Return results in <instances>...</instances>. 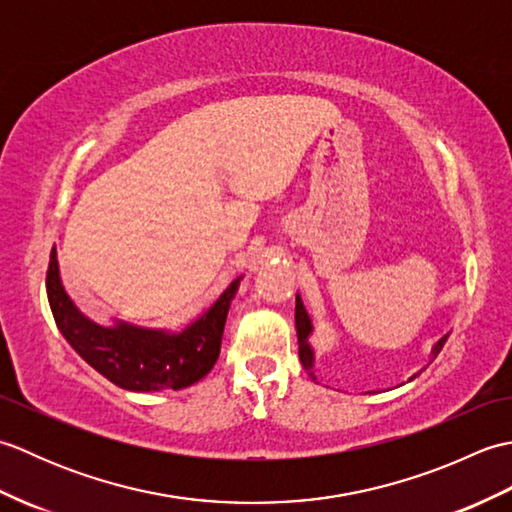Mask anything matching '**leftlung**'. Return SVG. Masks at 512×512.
Segmentation results:
<instances>
[{
    "mask_svg": "<svg viewBox=\"0 0 512 512\" xmlns=\"http://www.w3.org/2000/svg\"><path fill=\"white\" fill-rule=\"evenodd\" d=\"M295 323H297V336H299V358H301V363H303V367L308 369L310 372V376L314 378V374H312V367H314V352H312V347H310V343H308V339H310V334H312V321H310V317H308V312H306V308H303V301H301V297L297 295V306H295ZM449 336V334H447ZM447 336H442V339L433 345V352H431V356L436 358L438 354H440V350H442V345L447 343ZM420 374V372H418ZM416 374V376H418ZM416 376H411V378H416ZM409 378V380H411Z\"/></svg>",
    "mask_w": 512,
    "mask_h": 512,
    "instance_id": "8db88e82",
    "label": "left lung"
}]
</instances>
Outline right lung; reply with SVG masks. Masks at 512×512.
<instances>
[{"mask_svg": "<svg viewBox=\"0 0 512 512\" xmlns=\"http://www.w3.org/2000/svg\"><path fill=\"white\" fill-rule=\"evenodd\" d=\"M239 279L180 332L138 328L125 321L103 328L90 321L63 290L57 248L50 253L46 290L57 328L85 363L123 389L162 391L189 387L211 372L220 356L226 314Z\"/></svg>", "mask_w": 512, "mask_h": 512, "instance_id": "1", "label": "right lung"}]
</instances>
